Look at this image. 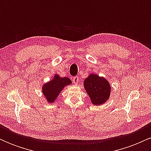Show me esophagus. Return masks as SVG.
<instances>
[{
	"mask_svg": "<svg viewBox=\"0 0 151 151\" xmlns=\"http://www.w3.org/2000/svg\"><path fill=\"white\" fill-rule=\"evenodd\" d=\"M72 81H73L74 84H77L78 82H79V77H77V76H76V77H74L73 78H72Z\"/></svg>",
	"mask_w": 151,
	"mask_h": 151,
	"instance_id": "obj_1",
	"label": "esophagus"
}]
</instances>
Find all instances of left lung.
Instances as JSON below:
<instances>
[{"label":"left lung","instance_id":"1","mask_svg":"<svg viewBox=\"0 0 151 151\" xmlns=\"http://www.w3.org/2000/svg\"><path fill=\"white\" fill-rule=\"evenodd\" d=\"M84 86L93 104L101 105L108 100L110 96L111 86L104 77L90 74L84 79Z\"/></svg>","mask_w":151,"mask_h":151}]
</instances>
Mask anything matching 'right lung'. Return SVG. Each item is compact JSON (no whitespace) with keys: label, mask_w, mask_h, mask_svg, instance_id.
Masks as SVG:
<instances>
[{"label":"right lung","mask_w":151,"mask_h":151,"mask_svg":"<svg viewBox=\"0 0 151 151\" xmlns=\"http://www.w3.org/2000/svg\"><path fill=\"white\" fill-rule=\"evenodd\" d=\"M72 84L68 77H60L57 74L54 79L42 86V93L50 103H52L58 97L60 91L67 85Z\"/></svg>","instance_id":"add662e5"}]
</instances>
